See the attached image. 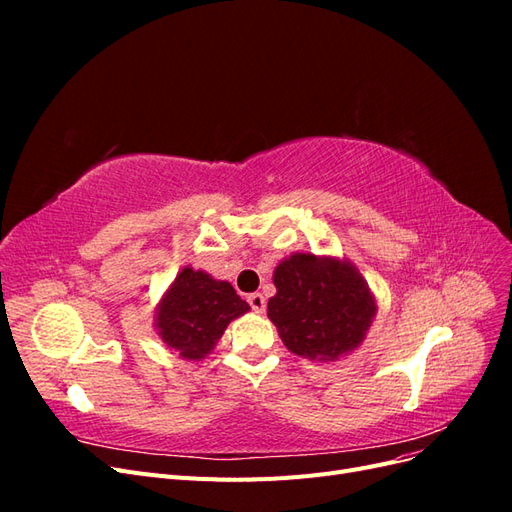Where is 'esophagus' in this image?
Segmentation results:
<instances>
[{
	"mask_svg": "<svg viewBox=\"0 0 512 512\" xmlns=\"http://www.w3.org/2000/svg\"><path fill=\"white\" fill-rule=\"evenodd\" d=\"M247 303L252 305V309H254L256 314H262V312H265V307H267V301H265V297H262L260 292L250 294V297H247Z\"/></svg>",
	"mask_w": 512,
	"mask_h": 512,
	"instance_id": "obj_1",
	"label": "esophagus"
}]
</instances>
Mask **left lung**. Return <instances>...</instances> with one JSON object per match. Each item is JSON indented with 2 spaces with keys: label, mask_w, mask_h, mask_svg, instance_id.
Returning a JSON list of instances; mask_svg holds the SVG:
<instances>
[{
  "label": "left lung",
  "mask_w": 512,
  "mask_h": 512,
  "mask_svg": "<svg viewBox=\"0 0 512 512\" xmlns=\"http://www.w3.org/2000/svg\"><path fill=\"white\" fill-rule=\"evenodd\" d=\"M267 316L284 346L303 359L329 363L363 344L378 303L348 258L294 252L273 271Z\"/></svg>",
  "instance_id": "obj_1"
}]
</instances>
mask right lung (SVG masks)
<instances>
[{
  "mask_svg": "<svg viewBox=\"0 0 512 512\" xmlns=\"http://www.w3.org/2000/svg\"><path fill=\"white\" fill-rule=\"evenodd\" d=\"M250 312L230 282L203 269L183 267L162 294L153 316L162 344L185 361H203L218 346L228 324Z\"/></svg>",
  "mask_w": 512,
  "mask_h": 512,
  "instance_id": "right-lung-1",
  "label": "right lung"
}]
</instances>
